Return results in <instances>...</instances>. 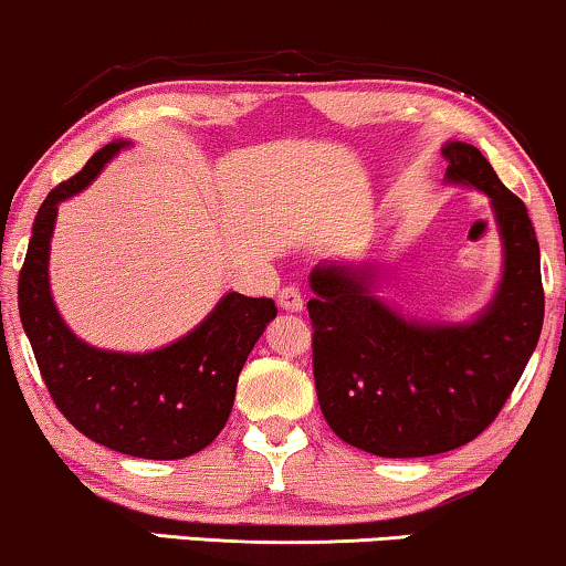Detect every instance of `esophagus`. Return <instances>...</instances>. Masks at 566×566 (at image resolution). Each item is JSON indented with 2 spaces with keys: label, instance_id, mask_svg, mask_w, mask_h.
Here are the masks:
<instances>
[{
  "label": "esophagus",
  "instance_id": "34e87169",
  "mask_svg": "<svg viewBox=\"0 0 566 566\" xmlns=\"http://www.w3.org/2000/svg\"><path fill=\"white\" fill-rule=\"evenodd\" d=\"M276 303H279V307H282V311H287V313L303 311V295H300L297 287H284L282 292H279Z\"/></svg>",
  "mask_w": 566,
  "mask_h": 566
}]
</instances>
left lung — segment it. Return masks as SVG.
Masks as SVG:
<instances>
[{
  "instance_id": "1",
  "label": "left lung",
  "mask_w": 566,
  "mask_h": 566,
  "mask_svg": "<svg viewBox=\"0 0 566 566\" xmlns=\"http://www.w3.org/2000/svg\"><path fill=\"white\" fill-rule=\"evenodd\" d=\"M447 185L491 200L502 279L470 321L402 316L378 295L376 263L311 271L313 376L321 412L349 447L376 457H431L493 423L535 353L543 326L541 248L525 203L475 146L443 143Z\"/></svg>"
}]
</instances>
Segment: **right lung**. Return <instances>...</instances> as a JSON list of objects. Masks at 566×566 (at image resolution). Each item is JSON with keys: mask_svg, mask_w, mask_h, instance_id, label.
Returning <instances> with one entry per match:
<instances>
[{"mask_svg": "<svg viewBox=\"0 0 566 566\" xmlns=\"http://www.w3.org/2000/svg\"><path fill=\"white\" fill-rule=\"evenodd\" d=\"M123 148H130V140L106 143L41 203L18 279L20 321L49 395L77 431L140 460H182L209 447L224 428L240 370L276 318V305L269 297L227 292L196 328L148 353L102 349L73 334L49 284L56 211Z\"/></svg>", "mask_w": 566, "mask_h": 566, "instance_id": "obj_1", "label": "right lung"}]
</instances>
